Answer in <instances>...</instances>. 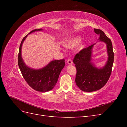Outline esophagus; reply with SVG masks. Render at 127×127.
I'll return each instance as SVG.
<instances>
[{
	"label": "esophagus",
	"mask_w": 127,
	"mask_h": 127,
	"mask_svg": "<svg viewBox=\"0 0 127 127\" xmlns=\"http://www.w3.org/2000/svg\"><path fill=\"white\" fill-rule=\"evenodd\" d=\"M67 64H73V62H72V61L71 59H69L67 60Z\"/></svg>",
	"instance_id": "34e87169"
}]
</instances>
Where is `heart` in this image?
<instances>
[{
	"label": "heart",
	"mask_w": 127,
	"mask_h": 127,
	"mask_svg": "<svg viewBox=\"0 0 127 127\" xmlns=\"http://www.w3.org/2000/svg\"><path fill=\"white\" fill-rule=\"evenodd\" d=\"M82 37L80 36H76L75 37H73L65 42L64 44V46L65 48H74L76 45L80 43V41H82ZM84 46H85V45H84V43L80 44L79 45L78 49H82L84 48Z\"/></svg>",
	"instance_id": "obj_1"
}]
</instances>
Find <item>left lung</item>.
Masks as SVG:
<instances>
[{
    "mask_svg": "<svg viewBox=\"0 0 127 127\" xmlns=\"http://www.w3.org/2000/svg\"><path fill=\"white\" fill-rule=\"evenodd\" d=\"M94 32L98 35V42L105 43L108 58L104 66L97 68L92 62V44L83 49L76 54L73 60L77 70L75 82L80 90L92 92L101 89L106 84L110 78L114 61V53L112 42L102 30L94 29Z\"/></svg>",
    "mask_w": 127,
    "mask_h": 127,
    "instance_id": "8db88e82",
    "label": "left lung"
}]
</instances>
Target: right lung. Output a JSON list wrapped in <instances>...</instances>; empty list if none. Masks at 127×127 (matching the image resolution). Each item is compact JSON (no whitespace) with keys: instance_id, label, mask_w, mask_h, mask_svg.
I'll use <instances>...</instances> for the list:
<instances>
[{"instance_id":"obj_1","label":"right lung","mask_w":127,"mask_h":127,"mask_svg":"<svg viewBox=\"0 0 127 127\" xmlns=\"http://www.w3.org/2000/svg\"><path fill=\"white\" fill-rule=\"evenodd\" d=\"M41 31L43 29H35L28 34ZM28 35L23 39L19 49L18 64L22 74L27 83L34 90L41 92L51 91L55 86L60 72L64 67V60H52L40 69H33L28 66L22 57V44Z\"/></svg>"}]
</instances>
